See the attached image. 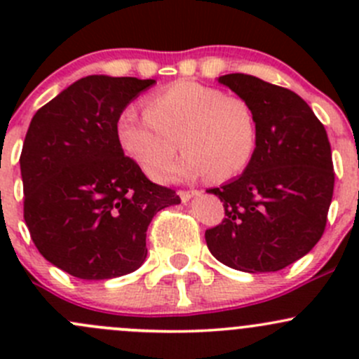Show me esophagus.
<instances>
[{
  "label": "esophagus",
  "mask_w": 359,
  "mask_h": 359,
  "mask_svg": "<svg viewBox=\"0 0 359 359\" xmlns=\"http://www.w3.org/2000/svg\"><path fill=\"white\" fill-rule=\"evenodd\" d=\"M177 194H179V196H180V200H182L184 203H186V201H189L191 198L194 196V194H198V191H194V189L182 191V189H180V191H177Z\"/></svg>",
  "instance_id": "esophagus-1"
}]
</instances>
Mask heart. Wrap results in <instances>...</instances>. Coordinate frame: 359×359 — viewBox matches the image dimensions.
I'll use <instances>...</instances> for the list:
<instances>
[{"instance_id":"b5f03b06","label":"heart","mask_w":359,"mask_h":359,"mask_svg":"<svg viewBox=\"0 0 359 359\" xmlns=\"http://www.w3.org/2000/svg\"><path fill=\"white\" fill-rule=\"evenodd\" d=\"M116 133L123 151L154 175L179 147L187 154L158 179H196L224 182L252 163L259 142L255 109L240 95L194 81H177L146 99V111L125 107Z\"/></svg>"}]
</instances>
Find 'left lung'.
<instances>
[{"label": "left lung", "instance_id": "8db88e82", "mask_svg": "<svg viewBox=\"0 0 359 359\" xmlns=\"http://www.w3.org/2000/svg\"><path fill=\"white\" fill-rule=\"evenodd\" d=\"M219 81L252 104L259 142L243 175L206 191L226 212L205 231L206 245L233 269L280 271L311 252L327 227L335 184L327 130L292 90L241 72Z\"/></svg>", "mask_w": 359, "mask_h": 359}]
</instances>
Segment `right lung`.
Listing matches in <instances>:
<instances>
[{
	"label": "right lung",
	"instance_id": "right-lung-1",
	"mask_svg": "<svg viewBox=\"0 0 359 359\" xmlns=\"http://www.w3.org/2000/svg\"><path fill=\"white\" fill-rule=\"evenodd\" d=\"M154 79L86 76L39 107L20 153L24 220L32 243L81 280H111L146 260L159 210L179 205L125 156L119 112Z\"/></svg>",
	"mask_w": 359,
	"mask_h": 359
}]
</instances>
